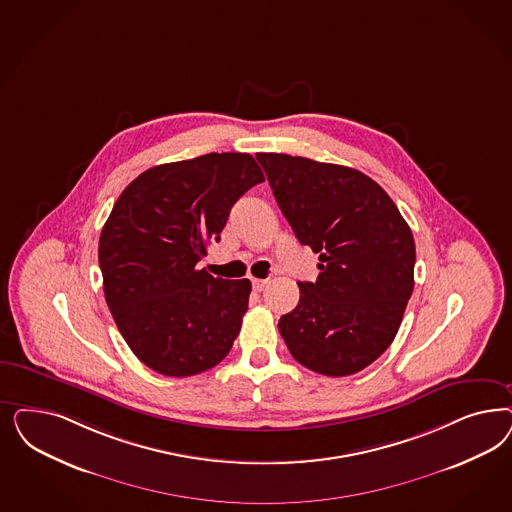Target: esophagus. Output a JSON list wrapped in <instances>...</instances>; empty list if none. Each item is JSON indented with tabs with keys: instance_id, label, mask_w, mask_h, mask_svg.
Here are the masks:
<instances>
[{
	"instance_id": "1",
	"label": "esophagus",
	"mask_w": 512,
	"mask_h": 512,
	"mask_svg": "<svg viewBox=\"0 0 512 512\" xmlns=\"http://www.w3.org/2000/svg\"><path fill=\"white\" fill-rule=\"evenodd\" d=\"M267 279H252V288L256 290V292H262L265 286H267Z\"/></svg>"
}]
</instances>
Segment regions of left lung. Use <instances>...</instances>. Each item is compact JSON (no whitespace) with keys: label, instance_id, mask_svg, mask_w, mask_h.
I'll use <instances>...</instances> for the list:
<instances>
[{"label":"left lung","instance_id":"8db88e82","mask_svg":"<svg viewBox=\"0 0 512 512\" xmlns=\"http://www.w3.org/2000/svg\"><path fill=\"white\" fill-rule=\"evenodd\" d=\"M273 196L318 279L297 282L299 303L279 320L290 354L314 373L347 377L396 337L414 288L413 231L377 182L345 165L260 152Z\"/></svg>","mask_w":512,"mask_h":512}]
</instances>
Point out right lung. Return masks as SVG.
I'll return each instance as SVG.
<instances>
[{"label": "right lung", "instance_id": "1", "mask_svg": "<svg viewBox=\"0 0 512 512\" xmlns=\"http://www.w3.org/2000/svg\"><path fill=\"white\" fill-rule=\"evenodd\" d=\"M258 182L264 173L250 154L211 152L150 167L116 199L99 235L105 301L128 347L156 373L190 377L228 356L252 284L196 265Z\"/></svg>", "mask_w": 512, "mask_h": 512}]
</instances>
